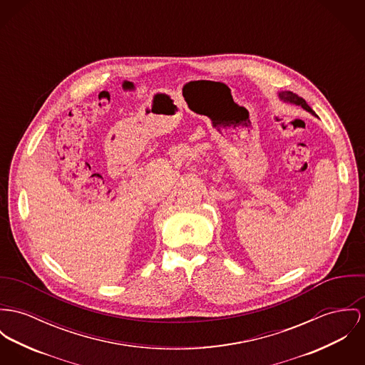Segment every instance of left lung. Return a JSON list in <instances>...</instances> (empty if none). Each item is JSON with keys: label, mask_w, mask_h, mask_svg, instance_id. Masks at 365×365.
Returning <instances> with one entry per match:
<instances>
[{"label": "left lung", "mask_w": 365, "mask_h": 365, "mask_svg": "<svg viewBox=\"0 0 365 365\" xmlns=\"http://www.w3.org/2000/svg\"><path fill=\"white\" fill-rule=\"evenodd\" d=\"M279 97H281V100H283V101H289V103H292V104L300 106L303 110H306V111H309V113H312V115H315V113L311 110V107H309V104L306 103V100L302 98V97H299L297 94H294V93H292V91H282V93H279Z\"/></svg>", "instance_id": "8db88e82"}]
</instances>
